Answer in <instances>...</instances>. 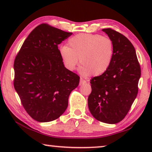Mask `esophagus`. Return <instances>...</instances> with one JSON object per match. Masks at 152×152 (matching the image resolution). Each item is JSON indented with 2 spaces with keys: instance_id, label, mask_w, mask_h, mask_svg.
Segmentation results:
<instances>
[{
  "instance_id": "obj_1",
  "label": "esophagus",
  "mask_w": 152,
  "mask_h": 152,
  "mask_svg": "<svg viewBox=\"0 0 152 152\" xmlns=\"http://www.w3.org/2000/svg\"><path fill=\"white\" fill-rule=\"evenodd\" d=\"M86 83V80H84L83 78H80V85H83V84H85Z\"/></svg>"
}]
</instances>
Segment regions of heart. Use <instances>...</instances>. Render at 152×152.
<instances>
[{
	"mask_svg": "<svg viewBox=\"0 0 152 152\" xmlns=\"http://www.w3.org/2000/svg\"><path fill=\"white\" fill-rule=\"evenodd\" d=\"M114 47L109 37L98 34L80 33L68 41V46L60 48V56L67 70L76 68L80 59L79 72L83 76H99L111 65Z\"/></svg>",
	"mask_w": 152,
	"mask_h": 152,
	"instance_id": "heart-1",
	"label": "heart"
}]
</instances>
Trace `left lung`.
Here are the masks:
<instances>
[{
  "instance_id": "left-lung-1",
  "label": "left lung",
  "mask_w": 152,
  "mask_h": 152,
  "mask_svg": "<svg viewBox=\"0 0 152 152\" xmlns=\"http://www.w3.org/2000/svg\"><path fill=\"white\" fill-rule=\"evenodd\" d=\"M102 31L113 41L114 55L109 70L91 79L88 105L96 120L115 124L124 119L137 96L141 68L127 37L110 28Z\"/></svg>"
}]
</instances>
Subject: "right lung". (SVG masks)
Wrapping results in <instances>:
<instances>
[{
  "instance_id": "add662e5",
  "label": "right lung",
  "mask_w": 152,
  "mask_h": 152,
  "mask_svg": "<svg viewBox=\"0 0 152 152\" xmlns=\"http://www.w3.org/2000/svg\"><path fill=\"white\" fill-rule=\"evenodd\" d=\"M72 34L41 24L28 35L15 59V89L25 110L38 122L60 117L79 84L80 77L64 67L58 47Z\"/></svg>"
}]
</instances>
